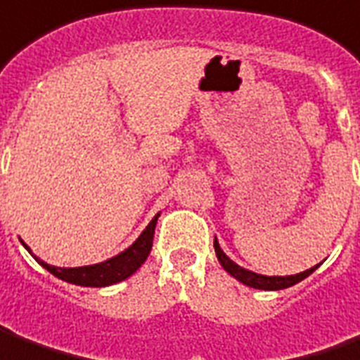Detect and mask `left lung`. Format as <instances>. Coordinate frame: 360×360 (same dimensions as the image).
<instances>
[{"mask_svg": "<svg viewBox=\"0 0 360 360\" xmlns=\"http://www.w3.org/2000/svg\"><path fill=\"white\" fill-rule=\"evenodd\" d=\"M213 249H215L217 260L221 262L223 269L227 270L233 278H237L239 282H243V284H247V286H251V288L257 290L290 288V286L298 284V282H302L304 278H308L309 274L317 269V266H314V269L304 270V272H300V274H292V276H262V274H257V272H251V270L243 269L239 264H235V262L221 251L217 239H213Z\"/></svg>", "mask_w": 360, "mask_h": 360, "instance_id": "8db88e82", "label": "left lung"}]
</instances>
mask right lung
Instances as JSON below:
<instances>
[{
    "label": "right lung",
    "mask_w": 360,
    "mask_h": 360,
    "mask_svg": "<svg viewBox=\"0 0 360 360\" xmlns=\"http://www.w3.org/2000/svg\"><path fill=\"white\" fill-rule=\"evenodd\" d=\"M156 215L153 221L148 223L147 229L139 235V239L129 249L123 252H119L117 257L100 262V264H91V266H78V269H58V266H51L44 260H39V264H43L44 269L49 270L51 274H54L56 278L70 282L76 286H90V288H101V286H111L117 284L121 280L129 278L133 272H137V269L147 260L148 252L153 249V237H155L156 227ZM25 245V243H23ZM25 249L29 251V247L25 245Z\"/></svg>",
    "instance_id": "1"
}]
</instances>
